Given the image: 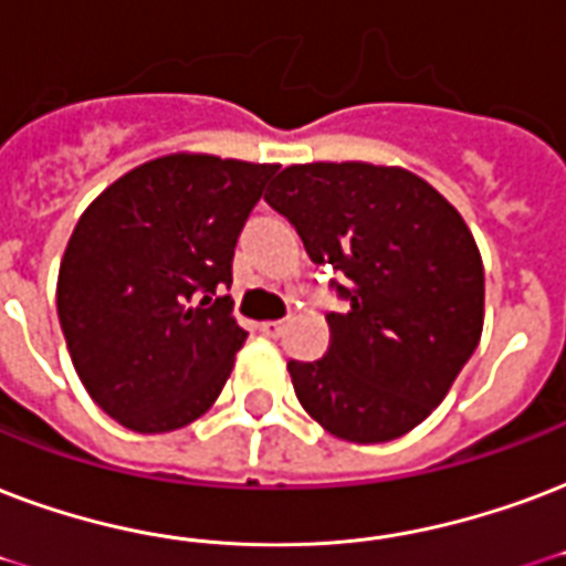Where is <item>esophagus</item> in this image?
Masks as SVG:
<instances>
[{
    "instance_id": "34e87169",
    "label": "esophagus",
    "mask_w": 566,
    "mask_h": 566,
    "mask_svg": "<svg viewBox=\"0 0 566 566\" xmlns=\"http://www.w3.org/2000/svg\"><path fill=\"white\" fill-rule=\"evenodd\" d=\"M284 326H287V323H284V321H264V323H261V326H258V329L264 332L266 338H279V335H282V332H284Z\"/></svg>"
}]
</instances>
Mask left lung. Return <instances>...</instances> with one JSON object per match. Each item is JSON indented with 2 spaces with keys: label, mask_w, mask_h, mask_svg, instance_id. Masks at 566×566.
<instances>
[{
  "label": "left lung",
  "mask_w": 566,
  "mask_h": 566,
  "mask_svg": "<svg viewBox=\"0 0 566 566\" xmlns=\"http://www.w3.org/2000/svg\"><path fill=\"white\" fill-rule=\"evenodd\" d=\"M266 205L314 264L344 273L323 359L287 361L302 409L332 437L377 446L442 403L484 329V264L446 196L400 166H287Z\"/></svg>",
  "instance_id": "8db88e82"
}]
</instances>
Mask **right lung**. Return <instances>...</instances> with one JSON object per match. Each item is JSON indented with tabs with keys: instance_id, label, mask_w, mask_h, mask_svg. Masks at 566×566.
Here are the masks:
<instances>
[{
	"instance_id": "add662e5",
	"label": "right lung",
	"mask_w": 566,
	"mask_h": 566,
	"mask_svg": "<svg viewBox=\"0 0 566 566\" xmlns=\"http://www.w3.org/2000/svg\"><path fill=\"white\" fill-rule=\"evenodd\" d=\"M275 168L166 154L80 216L59 266V323L85 391L127 430L187 427L231 377L245 329L219 291Z\"/></svg>"
}]
</instances>
